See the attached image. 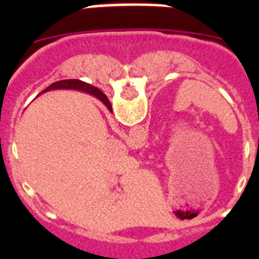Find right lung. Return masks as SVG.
Listing matches in <instances>:
<instances>
[{"mask_svg": "<svg viewBox=\"0 0 259 259\" xmlns=\"http://www.w3.org/2000/svg\"><path fill=\"white\" fill-rule=\"evenodd\" d=\"M54 89H76V91H83V92H87L89 95L95 96L96 98H98L109 109V111H111V105H110V101L107 100L106 96L100 89L96 88V87L89 85L85 81H81V80L77 79L59 80V81H56V83H53L52 85L48 87L44 92H49V91H54Z\"/></svg>", "mask_w": 259, "mask_h": 259, "instance_id": "right-lung-1", "label": "right lung"}]
</instances>
